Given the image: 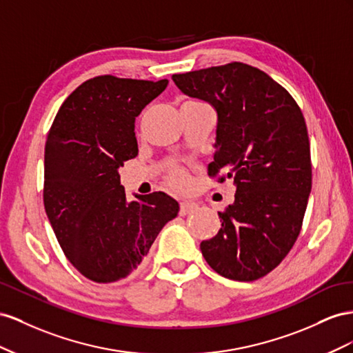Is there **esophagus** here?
Masks as SVG:
<instances>
[{"label": "esophagus", "instance_id": "esophagus-1", "mask_svg": "<svg viewBox=\"0 0 353 353\" xmlns=\"http://www.w3.org/2000/svg\"><path fill=\"white\" fill-rule=\"evenodd\" d=\"M196 207L198 205L192 203V201H183V203H180V216H186L189 213H192Z\"/></svg>", "mask_w": 353, "mask_h": 353}]
</instances>
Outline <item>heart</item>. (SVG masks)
Instances as JSON below:
<instances>
[{"label":"heart","instance_id":"b5f03b06","mask_svg":"<svg viewBox=\"0 0 353 353\" xmlns=\"http://www.w3.org/2000/svg\"><path fill=\"white\" fill-rule=\"evenodd\" d=\"M170 182L174 188H183L186 185V177L183 174V171L180 170H173L170 174Z\"/></svg>","mask_w":353,"mask_h":353}]
</instances>
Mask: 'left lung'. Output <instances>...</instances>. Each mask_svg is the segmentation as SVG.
Returning a JSON list of instances; mask_svg holds the SVG:
<instances>
[{"label": "left lung", "instance_id": "left-lung-1", "mask_svg": "<svg viewBox=\"0 0 353 353\" xmlns=\"http://www.w3.org/2000/svg\"><path fill=\"white\" fill-rule=\"evenodd\" d=\"M183 94L217 114L216 155L208 174L225 171L235 201L219 213L221 228L201 243L221 276L254 281L275 269L300 234L312 190L310 145L303 114L263 70L234 62L176 74Z\"/></svg>", "mask_w": 353, "mask_h": 353}]
</instances>
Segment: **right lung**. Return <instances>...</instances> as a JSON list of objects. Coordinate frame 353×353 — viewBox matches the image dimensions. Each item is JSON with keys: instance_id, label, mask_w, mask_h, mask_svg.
Listing matches in <instances>:
<instances>
[{"instance_id": "add662e5", "label": "right lung", "mask_w": 353, "mask_h": 353, "mask_svg": "<svg viewBox=\"0 0 353 353\" xmlns=\"http://www.w3.org/2000/svg\"><path fill=\"white\" fill-rule=\"evenodd\" d=\"M168 79L96 77L69 94L50 128L44 207L68 260L94 283L132 275L179 203L164 192L128 201L119 167L137 155L136 117Z\"/></svg>"}]
</instances>
